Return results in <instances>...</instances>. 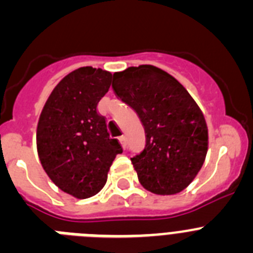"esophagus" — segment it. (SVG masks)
<instances>
[{
  "mask_svg": "<svg viewBox=\"0 0 253 253\" xmlns=\"http://www.w3.org/2000/svg\"><path fill=\"white\" fill-rule=\"evenodd\" d=\"M119 140H120V143H122L123 148H124V149H126V138H125L124 135H122V137L119 138Z\"/></svg>",
  "mask_w": 253,
  "mask_h": 253,
  "instance_id": "1",
  "label": "esophagus"
}]
</instances>
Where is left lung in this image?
Instances as JSON below:
<instances>
[{"label":"left lung","instance_id":"left-lung-1","mask_svg":"<svg viewBox=\"0 0 253 253\" xmlns=\"http://www.w3.org/2000/svg\"><path fill=\"white\" fill-rule=\"evenodd\" d=\"M113 87L146 129V148L131 158L142 186L157 195L186 189L202 169L209 144L195 100L173 76L151 64L115 72Z\"/></svg>","mask_w":253,"mask_h":253}]
</instances>
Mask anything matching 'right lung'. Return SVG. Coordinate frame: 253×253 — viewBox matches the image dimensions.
I'll use <instances>...</instances> for the list:
<instances>
[{"label": "right lung", "instance_id": "1", "mask_svg": "<svg viewBox=\"0 0 253 253\" xmlns=\"http://www.w3.org/2000/svg\"><path fill=\"white\" fill-rule=\"evenodd\" d=\"M113 73L81 67L58 82L40 113L37 149L44 171L62 191L87 199L101 191L123 148L111 139L97 104Z\"/></svg>", "mask_w": 253, "mask_h": 253}]
</instances>
